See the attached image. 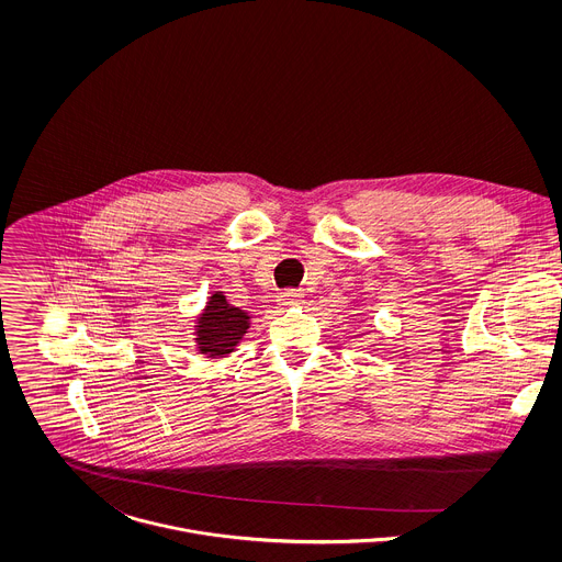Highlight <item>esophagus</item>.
I'll list each match as a JSON object with an SVG mask.
<instances>
[{
	"label": "esophagus",
	"mask_w": 562,
	"mask_h": 562,
	"mask_svg": "<svg viewBox=\"0 0 562 562\" xmlns=\"http://www.w3.org/2000/svg\"><path fill=\"white\" fill-rule=\"evenodd\" d=\"M301 292L299 290H285L281 296H279V303L281 305H299L301 303Z\"/></svg>",
	"instance_id": "1"
}]
</instances>
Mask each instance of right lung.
<instances>
[{"label":"right lung","mask_w":562,"mask_h":562,"mask_svg":"<svg viewBox=\"0 0 562 562\" xmlns=\"http://www.w3.org/2000/svg\"><path fill=\"white\" fill-rule=\"evenodd\" d=\"M248 328V316L240 307L227 303V299L216 292L212 294L205 312L201 314L196 341L203 355L223 357L234 350V346L241 339Z\"/></svg>","instance_id":"obj_1"}]
</instances>
